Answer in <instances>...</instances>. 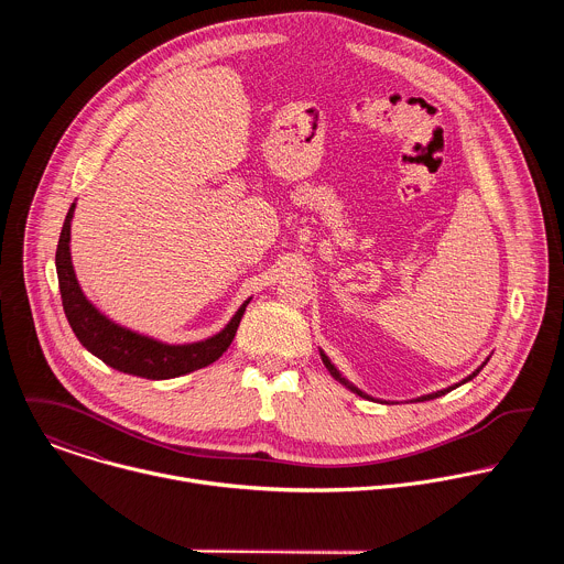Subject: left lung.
Listing matches in <instances>:
<instances>
[{"label":"left lung","mask_w":564,"mask_h":564,"mask_svg":"<svg viewBox=\"0 0 564 564\" xmlns=\"http://www.w3.org/2000/svg\"><path fill=\"white\" fill-rule=\"evenodd\" d=\"M321 359H324V364H326V368H328V370H330V375H333V377H335V379H337V381H341V383H344V386H346V388H350V390H352V392H357V394H359V397H366V399H372V397H368V394H366V392H361V390H359V388H355V386H352V383H350V381H348V379H346V377H341V375H339V370H337V368H335V366H333V364H330V359H328V357H326V355H324V352H321ZM485 366H487V361H485V364H481V366H479V368H477V370H475V372H473V375H468V377H466V379H464V381H459V383H455V386H448V388H444V390H437V392H431V394H424V397H420V399H415V401H426V399H435V397H442V394H446V392H451V390H453V388H457V386H462V383H466V381H470V379H473V377H475V375H477V372H479V370H481V368H485Z\"/></svg>","instance_id":"1"}]
</instances>
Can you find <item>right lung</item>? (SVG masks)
Segmentation results:
<instances>
[{
  "mask_svg": "<svg viewBox=\"0 0 564 564\" xmlns=\"http://www.w3.org/2000/svg\"><path fill=\"white\" fill-rule=\"evenodd\" d=\"M73 212H75V203L70 205L59 231L55 268H57L59 294H62V305L68 318V326L73 328L77 341L83 344L91 355H96L107 366L127 375H135L144 379H172V377H181L214 364L229 348L238 330L240 316H243L250 299L238 307V312L231 316L229 324L218 335L205 341L185 344V346H170L163 341H155L151 337L131 333L113 324L111 318H107L85 296V292L79 290V283L73 272L70 250H68Z\"/></svg>",
  "mask_w": 564,
  "mask_h": 564,
  "instance_id": "obj_1",
  "label": "right lung"
}]
</instances>
